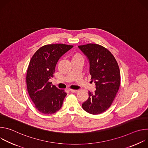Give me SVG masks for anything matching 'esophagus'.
<instances>
[{
    "label": "esophagus",
    "instance_id": "34e87169",
    "mask_svg": "<svg viewBox=\"0 0 148 148\" xmlns=\"http://www.w3.org/2000/svg\"><path fill=\"white\" fill-rule=\"evenodd\" d=\"M69 90L71 92H77L78 91V90H73V89H70Z\"/></svg>",
    "mask_w": 148,
    "mask_h": 148
}]
</instances>
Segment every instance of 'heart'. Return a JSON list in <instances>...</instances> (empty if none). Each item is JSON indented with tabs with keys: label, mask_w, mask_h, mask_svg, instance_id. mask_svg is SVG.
<instances>
[{
	"label": "heart",
	"mask_w": 148,
	"mask_h": 148,
	"mask_svg": "<svg viewBox=\"0 0 148 148\" xmlns=\"http://www.w3.org/2000/svg\"><path fill=\"white\" fill-rule=\"evenodd\" d=\"M72 61H76V60H83V57L79 53H75L73 54L71 56Z\"/></svg>",
	"instance_id": "heart-1"
}]
</instances>
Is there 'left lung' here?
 Returning a JSON list of instances; mask_svg holds the SVG:
<instances>
[{
    "mask_svg": "<svg viewBox=\"0 0 148 148\" xmlns=\"http://www.w3.org/2000/svg\"><path fill=\"white\" fill-rule=\"evenodd\" d=\"M88 58L91 81L95 83L94 93L88 92V99L82 104L84 111L92 115L107 110L118 91L121 75L118 62L106 48L90 43L78 46Z\"/></svg>",
    "mask_w": 148,
    "mask_h": 148,
    "instance_id": "left-lung-1",
    "label": "left lung"
}]
</instances>
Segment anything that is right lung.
<instances>
[{"instance_id":"obj_1","label":"right lung","mask_w":148,"mask_h":148,"mask_svg":"<svg viewBox=\"0 0 148 148\" xmlns=\"http://www.w3.org/2000/svg\"><path fill=\"white\" fill-rule=\"evenodd\" d=\"M73 46L64 44L47 45L34 54L28 66L26 84L29 96L36 108L44 114H52L62 107L67 93L53 86V77L59 58Z\"/></svg>"}]
</instances>
